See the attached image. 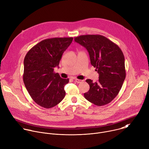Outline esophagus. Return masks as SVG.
<instances>
[{
	"label": "esophagus",
	"instance_id": "obj_1",
	"mask_svg": "<svg viewBox=\"0 0 149 149\" xmlns=\"http://www.w3.org/2000/svg\"><path fill=\"white\" fill-rule=\"evenodd\" d=\"M75 81L77 83H81L83 82V80H81V79H75Z\"/></svg>",
	"mask_w": 149,
	"mask_h": 149
}]
</instances>
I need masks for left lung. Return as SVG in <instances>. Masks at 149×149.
<instances>
[{
  "label": "left lung",
  "instance_id": "1",
  "mask_svg": "<svg viewBox=\"0 0 149 149\" xmlns=\"http://www.w3.org/2000/svg\"><path fill=\"white\" fill-rule=\"evenodd\" d=\"M89 53L91 64L99 74V80L86 79L89 90L84 97L97 106L111 102L119 92L126 77L125 57L118 45L101 35H82L74 38Z\"/></svg>",
  "mask_w": 149,
  "mask_h": 149
}]
</instances>
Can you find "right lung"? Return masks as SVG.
<instances>
[{
    "mask_svg": "<svg viewBox=\"0 0 149 149\" xmlns=\"http://www.w3.org/2000/svg\"><path fill=\"white\" fill-rule=\"evenodd\" d=\"M72 40V37H57L42 40L24 57V84L33 101L41 107L53 108L65 95L64 86L69 79L61 78L54 69L59 67L62 55Z\"/></svg>",
    "mask_w": 149,
    "mask_h": 149,
    "instance_id": "add662e5",
    "label": "right lung"
}]
</instances>
